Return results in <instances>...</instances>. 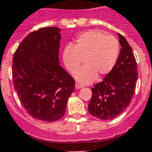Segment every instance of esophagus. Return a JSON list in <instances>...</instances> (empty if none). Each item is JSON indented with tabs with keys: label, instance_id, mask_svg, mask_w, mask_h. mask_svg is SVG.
<instances>
[{
	"label": "esophagus",
	"instance_id": "1",
	"mask_svg": "<svg viewBox=\"0 0 152 152\" xmlns=\"http://www.w3.org/2000/svg\"><path fill=\"white\" fill-rule=\"evenodd\" d=\"M83 87V85L82 83H76V89H80Z\"/></svg>",
	"mask_w": 152,
	"mask_h": 152
}]
</instances>
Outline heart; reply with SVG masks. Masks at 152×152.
Masks as SVG:
<instances>
[{
	"label": "heart",
	"instance_id": "b5f03b06",
	"mask_svg": "<svg viewBox=\"0 0 152 152\" xmlns=\"http://www.w3.org/2000/svg\"><path fill=\"white\" fill-rule=\"evenodd\" d=\"M119 40L113 36L92 29L83 32L76 38L74 46L69 44L62 52V60L67 70L74 72L85 58L86 65L74 73L76 80L91 83L97 78L104 77L114 69L119 58Z\"/></svg>",
	"mask_w": 152,
	"mask_h": 152
}]
</instances>
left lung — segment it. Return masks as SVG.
<instances>
[{
  "mask_svg": "<svg viewBox=\"0 0 152 152\" xmlns=\"http://www.w3.org/2000/svg\"><path fill=\"white\" fill-rule=\"evenodd\" d=\"M119 34L122 47L112 72L91 89L88 105L90 114L108 120L121 114L130 104L137 80V66L132 48L123 35Z\"/></svg>",
  "mask_w": 152,
  "mask_h": 152,
  "instance_id": "1",
  "label": "left lung"
}]
</instances>
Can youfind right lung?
Wrapping results in <instances>:
<instances>
[{"label":"right lung","instance_id":"obj_1","mask_svg":"<svg viewBox=\"0 0 152 152\" xmlns=\"http://www.w3.org/2000/svg\"><path fill=\"white\" fill-rule=\"evenodd\" d=\"M61 34L58 27L29 33L12 59V77L18 99L33 118L58 120L75 88V80L59 65Z\"/></svg>","mask_w":152,"mask_h":152}]
</instances>
